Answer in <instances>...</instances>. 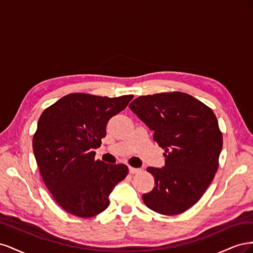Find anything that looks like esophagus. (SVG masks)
Segmentation results:
<instances>
[{
	"mask_svg": "<svg viewBox=\"0 0 253 253\" xmlns=\"http://www.w3.org/2000/svg\"><path fill=\"white\" fill-rule=\"evenodd\" d=\"M128 172L131 173V174H135V173H138V172H140V169H137V168L129 167V168H128Z\"/></svg>",
	"mask_w": 253,
	"mask_h": 253,
	"instance_id": "esophagus-1",
	"label": "esophagus"
}]
</instances>
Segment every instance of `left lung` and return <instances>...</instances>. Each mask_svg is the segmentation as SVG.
I'll use <instances>...</instances> for the list:
<instances>
[{"mask_svg": "<svg viewBox=\"0 0 253 253\" xmlns=\"http://www.w3.org/2000/svg\"><path fill=\"white\" fill-rule=\"evenodd\" d=\"M128 108L166 152L162 169H147L156 186L142 195L143 203L165 215L185 212L201 200L217 171L223 136L215 115L180 91L140 96Z\"/></svg>", "mask_w": 253, "mask_h": 253, "instance_id": "1", "label": "left lung"}]
</instances>
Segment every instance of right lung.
I'll return each instance as SVG.
<instances>
[{
    "label": "right lung",
    "instance_id": "add662e5",
    "mask_svg": "<svg viewBox=\"0 0 253 253\" xmlns=\"http://www.w3.org/2000/svg\"><path fill=\"white\" fill-rule=\"evenodd\" d=\"M133 95L116 98L75 93L45 110L33 139L45 186L73 215L91 217L110 205L114 187L126 178V165L95 160L109 120L125 110Z\"/></svg>",
    "mask_w": 253,
    "mask_h": 253
}]
</instances>
